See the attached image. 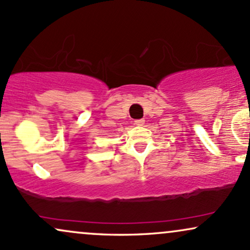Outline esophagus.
Listing matches in <instances>:
<instances>
[{
    "mask_svg": "<svg viewBox=\"0 0 250 250\" xmlns=\"http://www.w3.org/2000/svg\"><path fill=\"white\" fill-rule=\"evenodd\" d=\"M144 120L143 119H141V120H136V121H135V125H144Z\"/></svg>",
    "mask_w": 250,
    "mask_h": 250,
    "instance_id": "1",
    "label": "esophagus"
}]
</instances>
